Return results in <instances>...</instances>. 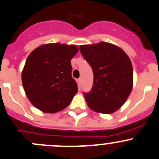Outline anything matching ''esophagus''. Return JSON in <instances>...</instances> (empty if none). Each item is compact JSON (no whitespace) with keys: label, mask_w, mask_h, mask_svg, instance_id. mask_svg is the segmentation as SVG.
I'll return each instance as SVG.
<instances>
[{"label":"esophagus","mask_w":159,"mask_h":159,"mask_svg":"<svg viewBox=\"0 0 159 159\" xmlns=\"http://www.w3.org/2000/svg\"><path fill=\"white\" fill-rule=\"evenodd\" d=\"M77 83H78L79 87H80L81 85H82V78L78 79V80H77Z\"/></svg>","instance_id":"obj_1"}]
</instances>
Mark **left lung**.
<instances>
[{"label":"left lung","instance_id":"1","mask_svg":"<svg viewBox=\"0 0 159 159\" xmlns=\"http://www.w3.org/2000/svg\"><path fill=\"white\" fill-rule=\"evenodd\" d=\"M83 57L93 72V84L84 93L90 109L111 114L120 108L133 88V66L127 54L116 45L106 42L81 45Z\"/></svg>","mask_w":159,"mask_h":159}]
</instances>
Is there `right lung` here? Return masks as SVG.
Returning <instances> with one entry per match:
<instances>
[{"label":"right lung","instance_id":"right-lung-1","mask_svg":"<svg viewBox=\"0 0 159 159\" xmlns=\"http://www.w3.org/2000/svg\"><path fill=\"white\" fill-rule=\"evenodd\" d=\"M79 51L75 45L53 43L33 50L22 72L27 98L34 107L45 113L66 108L78 92L72 77L71 59Z\"/></svg>","mask_w":159,"mask_h":159}]
</instances>
